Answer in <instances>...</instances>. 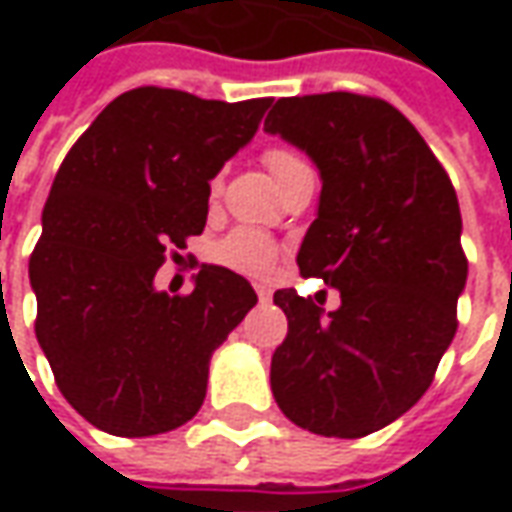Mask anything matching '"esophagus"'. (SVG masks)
<instances>
[{"mask_svg": "<svg viewBox=\"0 0 512 512\" xmlns=\"http://www.w3.org/2000/svg\"><path fill=\"white\" fill-rule=\"evenodd\" d=\"M253 287H256V296H259V301H270V287H267L264 281H256Z\"/></svg>", "mask_w": 512, "mask_h": 512, "instance_id": "34e87169", "label": "esophagus"}]
</instances>
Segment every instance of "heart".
<instances>
[{"instance_id": "1", "label": "heart", "mask_w": 512, "mask_h": 512, "mask_svg": "<svg viewBox=\"0 0 512 512\" xmlns=\"http://www.w3.org/2000/svg\"><path fill=\"white\" fill-rule=\"evenodd\" d=\"M264 166L273 174V180L284 188L293 177L298 174H307L310 166L307 160L296 152V149H287V146H273L264 152ZM211 191H219V177L211 183ZM214 259L231 270L239 273H264L273 259H276V245L259 231H250V228H239V231L228 233L225 239H219L214 245Z\"/></svg>"}]
</instances>
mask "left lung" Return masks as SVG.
<instances>
[{
  "instance_id": "8db88e82",
  "label": "left lung",
  "mask_w": 512,
  "mask_h": 512,
  "mask_svg": "<svg viewBox=\"0 0 512 512\" xmlns=\"http://www.w3.org/2000/svg\"><path fill=\"white\" fill-rule=\"evenodd\" d=\"M264 132L318 166V216L296 262L341 293L324 315L312 298L276 290L287 338L270 389L298 428L358 440L423 397L454 341L468 279L456 191L420 132L380 98H279Z\"/></svg>"
}]
</instances>
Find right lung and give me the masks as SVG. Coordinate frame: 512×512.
<instances>
[{
    "instance_id": "add662e5",
    "label": "right lung",
    "mask_w": 512,
    "mask_h": 512,
    "mask_svg": "<svg viewBox=\"0 0 512 512\" xmlns=\"http://www.w3.org/2000/svg\"><path fill=\"white\" fill-rule=\"evenodd\" d=\"M267 106L129 89L58 168L30 256L36 338L67 403L106 434L188 423L214 349L256 304L248 279L219 264H202L188 296L160 293L154 273L202 233L211 180Z\"/></svg>"
}]
</instances>
